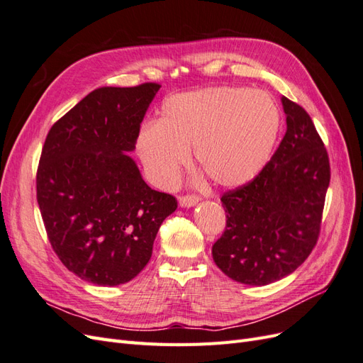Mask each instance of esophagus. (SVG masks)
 Segmentation results:
<instances>
[{
  "mask_svg": "<svg viewBox=\"0 0 363 363\" xmlns=\"http://www.w3.org/2000/svg\"><path fill=\"white\" fill-rule=\"evenodd\" d=\"M199 201H200V199L195 195H183L179 199L180 207H194L195 204H199Z\"/></svg>",
  "mask_w": 363,
  "mask_h": 363,
  "instance_id": "1",
  "label": "esophagus"
}]
</instances>
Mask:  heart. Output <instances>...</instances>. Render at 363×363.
Returning a JSON list of instances; mask_svg holds the SVG:
<instances>
[{
	"instance_id": "obj_1",
	"label": "heart",
	"mask_w": 363,
	"mask_h": 363,
	"mask_svg": "<svg viewBox=\"0 0 363 363\" xmlns=\"http://www.w3.org/2000/svg\"><path fill=\"white\" fill-rule=\"evenodd\" d=\"M272 96L247 87H208L168 98L159 123L136 138L138 155L152 183L172 188L195 150L199 167L219 188H240L268 163L280 133Z\"/></svg>"
}]
</instances>
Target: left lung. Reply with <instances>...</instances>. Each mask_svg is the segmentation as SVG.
<instances>
[{"label": "left lung", "mask_w": 363, "mask_h": 363, "mask_svg": "<svg viewBox=\"0 0 363 363\" xmlns=\"http://www.w3.org/2000/svg\"><path fill=\"white\" fill-rule=\"evenodd\" d=\"M286 135L257 177L223 195L227 225L212 247L216 267L250 286L289 276L309 257L318 235L330 163L304 108L281 96Z\"/></svg>", "instance_id": "left-lung-1"}]
</instances>
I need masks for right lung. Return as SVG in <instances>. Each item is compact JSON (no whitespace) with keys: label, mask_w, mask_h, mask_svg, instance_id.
Instances as JSON below:
<instances>
[{"label":"right lung","mask_w":363,"mask_h":363,"mask_svg":"<svg viewBox=\"0 0 363 363\" xmlns=\"http://www.w3.org/2000/svg\"><path fill=\"white\" fill-rule=\"evenodd\" d=\"M160 84L98 87L48 131L36 175L52 250L77 277L100 286L135 279L164 218L177 208L151 189L128 155Z\"/></svg>","instance_id":"add662e5"}]
</instances>
